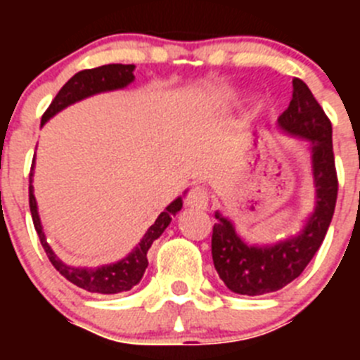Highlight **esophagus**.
Segmentation results:
<instances>
[{
	"mask_svg": "<svg viewBox=\"0 0 360 360\" xmlns=\"http://www.w3.org/2000/svg\"><path fill=\"white\" fill-rule=\"evenodd\" d=\"M186 203L189 207L195 209H207L209 205V191L205 187H193L187 193Z\"/></svg>",
	"mask_w": 360,
	"mask_h": 360,
	"instance_id": "obj_1",
	"label": "esophagus"
}]
</instances>
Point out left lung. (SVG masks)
Returning a JSON list of instances; mask_svg holds the SVG:
<instances>
[{"label":"left lung","instance_id":"1","mask_svg":"<svg viewBox=\"0 0 360 360\" xmlns=\"http://www.w3.org/2000/svg\"><path fill=\"white\" fill-rule=\"evenodd\" d=\"M294 91L278 126L292 136L310 141L316 207L295 236L274 245H249L238 236L229 218L216 212L212 227V262L229 290L241 295H262L281 290L294 281L316 256L332 221L337 202V171L332 146V122L310 88L301 79L292 81Z\"/></svg>","mask_w":360,"mask_h":360}]
</instances>
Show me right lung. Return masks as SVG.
I'll return each mask as SVG.
<instances>
[{
	"instance_id": "add662e5",
	"label": "right lung",
	"mask_w": 360,
	"mask_h": 360,
	"mask_svg": "<svg viewBox=\"0 0 360 360\" xmlns=\"http://www.w3.org/2000/svg\"><path fill=\"white\" fill-rule=\"evenodd\" d=\"M133 65H104L98 68L82 70V72L75 73L65 86H63L49 110L43 113L41 119V126L49 119H52L56 113L65 110L70 104L82 101V98L90 97V95L101 94V91H111L126 88L129 82H133L135 75H133ZM34 167V165H32ZM28 202H30V212L32 221L36 227L37 236H39L41 245H43L44 252L49 256L50 263L56 266V270L63 278L73 283L75 287L82 288L86 292H94V294H119V292L131 290L135 285H139L144 276L146 269H148V250L153 245V241L160 238L162 232L167 229L171 224V218L182 209V198H176L171 202L164 212L158 214L155 219V224L148 229L141 243L136 245L135 249L128 254V256L111 265L97 266V269H81V266H70L66 265L63 259H59L52 247L49 245L46 238H44L43 227H41V219L37 214V203L36 196H34V187H32V173H30V187H28Z\"/></svg>"
}]
</instances>
